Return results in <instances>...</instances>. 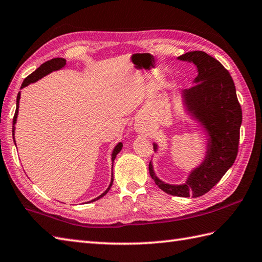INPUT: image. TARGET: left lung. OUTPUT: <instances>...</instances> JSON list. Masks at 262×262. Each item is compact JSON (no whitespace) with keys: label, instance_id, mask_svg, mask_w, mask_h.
<instances>
[{"label":"left lung","instance_id":"1","mask_svg":"<svg viewBox=\"0 0 262 262\" xmlns=\"http://www.w3.org/2000/svg\"><path fill=\"white\" fill-rule=\"evenodd\" d=\"M179 60L193 62L198 68L195 84L184 90L183 98L188 111L209 133L207 156L182 185L162 182L155 175L151 162L149 163V173L158 188L166 193L196 198L210 191L235 162L242 108L231 74L220 61L202 51L185 53L179 56ZM154 149H157L156 145H154Z\"/></svg>","mask_w":262,"mask_h":262}]
</instances>
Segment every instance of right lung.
<instances>
[{"label": "right lung", "mask_w": 262, "mask_h": 262, "mask_svg": "<svg viewBox=\"0 0 262 262\" xmlns=\"http://www.w3.org/2000/svg\"><path fill=\"white\" fill-rule=\"evenodd\" d=\"M66 64H67V61L64 60V58H61V57L52 58V60L47 61V62H45V63H42L41 66H40L38 69H36V70H35L33 73L29 74V76L27 77V78L24 80L23 84H21V88H24V87H26V86H28V84H29V83H31V82H35V81H37V80L40 79V78H42L44 76H46V74H49V73H50V72H52V71L58 70V69H61V68H63L64 66H66ZM19 99H20V93H18V96H17V108H15V113H14V116H13V129H12L13 140H14V124H15V121H17L18 111H19ZM121 149H122V143L120 142L119 145H116V147L114 148V150H113V154H112V162H114V159H115V157H116V155L121 151ZM112 184H113V176H112L111 184H110V186L107 188V190H106V191L104 192V193H101L99 196H97V198L94 199V200H92V201H96V200L100 199L101 196H104V195H105L106 193H107V192L110 191Z\"/></svg>", "instance_id": "add662e5"}]
</instances>
